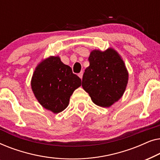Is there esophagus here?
<instances>
[{"label":"esophagus","instance_id":"esophagus-1","mask_svg":"<svg viewBox=\"0 0 160 160\" xmlns=\"http://www.w3.org/2000/svg\"><path fill=\"white\" fill-rule=\"evenodd\" d=\"M78 76H79V77H80V78H82V76H83V72H82H82H80V73L78 74Z\"/></svg>","mask_w":160,"mask_h":160}]
</instances>
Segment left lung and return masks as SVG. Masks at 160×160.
<instances>
[{"label":"left lung","mask_w":160,"mask_h":160,"mask_svg":"<svg viewBox=\"0 0 160 160\" xmlns=\"http://www.w3.org/2000/svg\"><path fill=\"white\" fill-rule=\"evenodd\" d=\"M82 87L97 106L110 107L122 97L128 83L129 73L124 60L113 48L105 51L94 49L89 57Z\"/></svg>","instance_id":"left-lung-1"}]
</instances>
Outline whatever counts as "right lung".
I'll return each instance as SVG.
<instances>
[{
    "mask_svg": "<svg viewBox=\"0 0 160 160\" xmlns=\"http://www.w3.org/2000/svg\"><path fill=\"white\" fill-rule=\"evenodd\" d=\"M30 84L39 103L52 113H58L68 106L70 98L82 85V80L60 57L50 56L37 65Z\"/></svg>",
    "mask_w": 160,
    "mask_h": 160,
    "instance_id": "1",
    "label": "right lung"
}]
</instances>
